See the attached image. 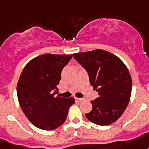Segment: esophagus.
<instances>
[{
  "label": "esophagus",
  "instance_id": "obj_1",
  "mask_svg": "<svg viewBox=\"0 0 149 149\" xmlns=\"http://www.w3.org/2000/svg\"><path fill=\"white\" fill-rule=\"evenodd\" d=\"M75 100H76V101H77V102H82V101H83V100H84V99H83V98L76 97L75 98Z\"/></svg>",
  "mask_w": 149,
  "mask_h": 149
}]
</instances>
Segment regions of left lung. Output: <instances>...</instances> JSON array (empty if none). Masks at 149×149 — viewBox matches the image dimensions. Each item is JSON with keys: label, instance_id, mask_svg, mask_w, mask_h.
Returning a JSON list of instances; mask_svg holds the SVG:
<instances>
[{"label": "left lung", "instance_id": "1", "mask_svg": "<svg viewBox=\"0 0 149 149\" xmlns=\"http://www.w3.org/2000/svg\"><path fill=\"white\" fill-rule=\"evenodd\" d=\"M88 72L99 97L91 101L93 109L86 114L91 123L109 125L123 115L132 93V78L124 63L103 49L72 54Z\"/></svg>", "mask_w": 149, "mask_h": 149}]
</instances>
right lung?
<instances>
[{"mask_svg": "<svg viewBox=\"0 0 149 149\" xmlns=\"http://www.w3.org/2000/svg\"><path fill=\"white\" fill-rule=\"evenodd\" d=\"M72 55L46 54L26 64L17 86L21 109L29 121L43 130H53L63 125L73 97L56 96L61 72Z\"/></svg>", "mask_w": 149, "mask_h": 149, "instance_id": "obj_1", "label": "right lung"}]
</instances>
